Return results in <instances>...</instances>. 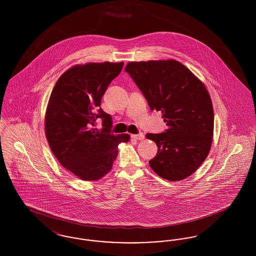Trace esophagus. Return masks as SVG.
<instances>
[{"mask_svg":"<svg viewBox=\"0 0 256 256\" xmlns=\"http://www.w3.org/2000/svg\"><path fill=\"white\" fill-rule=\"evenodd\" d=\"M132 138H134V139H136V140H143V139H144V134H134V135H132Z\"/></svg>","mask_w":256,"mask_h":256,"instance_id":"1","label":"esophagus"}]
</instances>
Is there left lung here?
<instances>
[{"label": "left lung", "mask_w": 256, "mask_h": 256, "mask_svg": "<svg viewBox=\"0 0 256 256\" xmlns=\"http://www.w3.org/2000/svg\"><path fill=\"white\" fill-rule=\"evenodd\" d=\"M124 71L141 90L150 110L162 112L168 130L148 134L156 143L148 161L159 176L170 182L191 176L206 158L214 130V112L204 84L176 60L130 62Z\"/></svg>", "instance_id": "obj_1"}]
</instances>
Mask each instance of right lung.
Here are the masks:
<instances>
[{
    "instance_id": "obj_1",
    "label": "right lung",
    "mask_w": 256,
    "mask_h": 256,
    "mask_svg": "<svg viewBox=\"0 0 256 256\" xmlns=\"http://www.w3.org/2000/svg\"><path fill=\"white\" fill-rule=\"evenodd\" d=\"M124 63L76 65L61 74L50 97L45 117L46 137L61 165L82 180L106 174L118 156V145L128 134L111 132L112 118L100 108L110 82ZM97 118L103 128H94Z\"/></svg>"
}]
</instances>
